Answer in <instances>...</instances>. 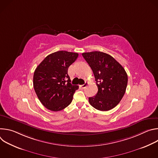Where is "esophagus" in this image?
Segmentation results:
<instances>
[{
	"label": "esophagus",
	"instance_id": "esophagus-1",
	"mask_svg": "<svg viewBox=\"0 0 158 158\" xmlns=\"http://www.w3.org/2000/svg\"><path fill=\"white\" fill-rule=\"evenodd\" d=\"M87 84H88V83H87V82H85V83H84V84H82V85H81L80 86H81L82 88H83V89H84V88H85V87L87 85Z\"/></svg>",
	"mask_w": 158,
	"mask_h": 158
}]
</instances>
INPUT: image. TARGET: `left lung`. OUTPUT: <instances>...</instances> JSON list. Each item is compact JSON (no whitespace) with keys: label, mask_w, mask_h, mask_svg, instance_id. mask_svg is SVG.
<instances>
[{"label":"left lung","mask_w":158,"mask_h":158,"mask_svg":"<svg viewBox=\"0 0 158 158\" xmlns=\"http://www.w3.org/2000/svg\"><path fill=\"white\" fill-rule=\"evenodd\" d=\"M94 73L98 91L89 98L95 109L107 111L116 107L124 96L127 75L123 67L111 56L100 51L82 54Z\"/></svg>","instance_id":"left-lung-1"}]
</instances>
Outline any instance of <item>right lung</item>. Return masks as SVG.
Masks as SVG:
<instances>
[{
  "label": "right lung",
  "instance_id": "right-lung-1",
  "mask_svg": "<svg viewBox=\"0 0 158 158\" xmlns=\"http://www.w3.org/2000/svg\"><path fill=\"white\" fill-rule=\"evenodd\" d=\"M77 53L64 51L48 55L35 69L33 77L35 92L42 105L52 111H59L72 102L79 86L72 85L67 74Z\"/></svg>",
  "mask_w": 158,
  "mask_h": 158
}]
</instances>
